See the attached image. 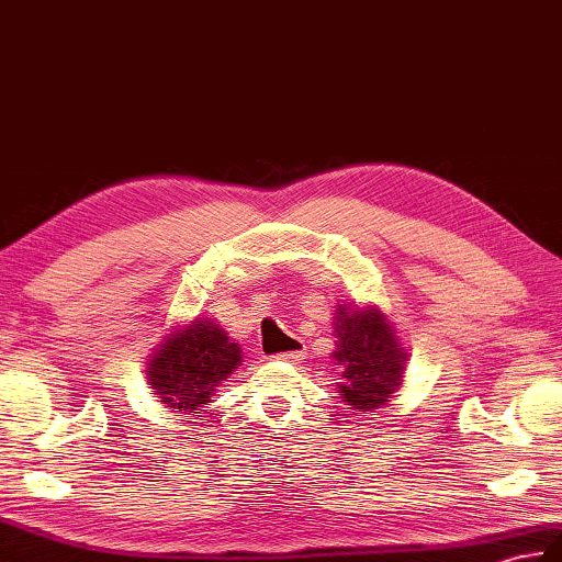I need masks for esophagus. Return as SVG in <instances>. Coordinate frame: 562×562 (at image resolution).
Wrapping results in <instances>:
<instances>
[{
    "instance_id": "34e87169",
    "label": "esophagus",
    "mask_w": 562,
    "mask_h": 562,
    "mask_svg": "<svg viewBox=\"0 0 562 562\" xmlns=\"http://www.w3.org/2000/svg\"><path fill=\"white\" fill-rule=\"evenodd\" d=\"M306 357L304 349H296V351H284V355H278L276 361H284V363H302Z\"/></svg>"
}]
</instances>
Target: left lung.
I'll list each match as a JSON object with an SVG mask.
<instances>
[{"label":"left lung","instance_id":"8db88e82","mask_svg":"<svg viewBox=\"0 0 562 562\" xmlns=\"http://www.w3.org/2000/svg\"><path fill=\"white\" fill-rule=\"evenodd\" d=\"M333 328L337 340L330 359L342 375L335 387L340 400L357 412L385 407L402 390L409 361L393 321L375 304H340Z\"/></svg>","mask_w":562,"mask_h":562}]
</instances>
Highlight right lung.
<instances>
[{"instance_id":"right-lung-1","label":"right lung","mask_w":562,"mask_h":562,"mask_svg":"<svg viewBox=\"0 0 562 562\" xmlns=\"http://www.w3.org/2000/svg\"><path fill=\"white\" fill-rule=\"evenodd\" d=\"M241 367V347L211 316L169 325L146 367L150 395L179 414L199 416L222 381Z\"/></svg>"}]
</instances>
